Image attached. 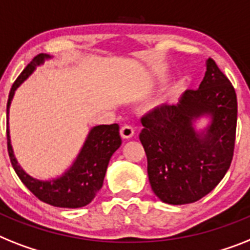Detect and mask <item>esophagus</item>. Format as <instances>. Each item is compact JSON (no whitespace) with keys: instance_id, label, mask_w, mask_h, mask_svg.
I'll return each instance as SVG.
<instances>
[{"instance_id":"34e87169","label":"esophagus","mask_w":250,"mask_h":250,"mask_svg":"<svg viewBox=\"0 0 250 250\" xmlns=\"http://www.w3.org/2000/svg\"><path fill=\"white\" fill-rule=\"evenodd\" d=\"M120 134L124 139H130V138L134 135L133 126H130V125H124L120 129Z\"/></svg>"}]
</instances>
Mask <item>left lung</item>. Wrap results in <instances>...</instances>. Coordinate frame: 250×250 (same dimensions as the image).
<instances>
[{"mask_svg":"<svg viewBox=\"0 0 250 250\" xmlns=\"http://www.w3.org/2000/svg\"><path fill=\"white\" fill-rule=\"evenodd\" d=\"M198 89L183 93L177 104H162L142 117L139 139L148 162L152 190L168 204H188L207 195L222 180L234 154L238 101L230 80L208 59ZM209 116L202 132L194 123Z\"/></svg>","mask_w":250,"mask_h":250,"instance_id":"8db88e82","label":"left lung"}]
</instances>
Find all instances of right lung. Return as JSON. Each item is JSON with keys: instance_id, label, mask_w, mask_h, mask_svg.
<instances>
[{"instance_id": "1", "label": "right lung", "mask_w": 250, "mask_h": 250, "mask_svg": "<svg viewBox=\"0 0 250 250\" xmlns=\"http://www.w3.org/2000/svg\"><path fill=\"white\" fill-rule=\"evenodd\" d=\"M47 59H51V56L43 53L36 56L12 84L7 101V150L19 179L39 201L53 207L80 208L89 204L102 188L110 158L121 146L119 133L120 127L117 124L92 127L76 160L61 176L44 181L26 174L18 164L12 150L9 130V108L15 90L24 80L28 79L37 66L42 65Z\"/></svg>"}]
</instances>
